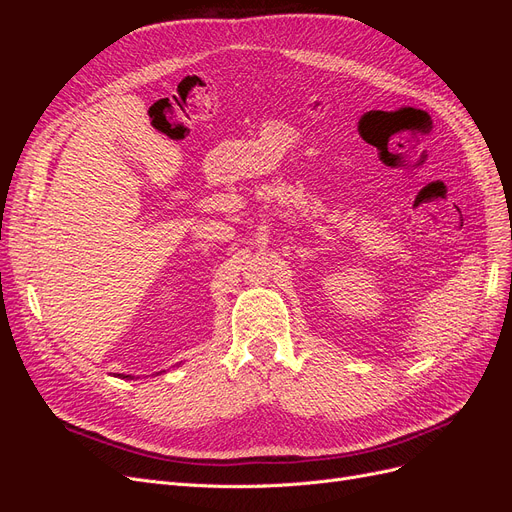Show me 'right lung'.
Segmentation results:
<instances>
[{"label":"right lung","mask_w":512,"mask_h":512,"mask_svg":"<svg viewBox=\"0 0 512 512\" xmlns=\"http://www.w3.org/2000/svg\"><path fill=\"white\" fill-rule=\"evenodd\" d=\"M119 378H128V380H130V378H132V376H121V374H119Z\"/></svg>","instance_id":"obj_1"}]
</instances>
